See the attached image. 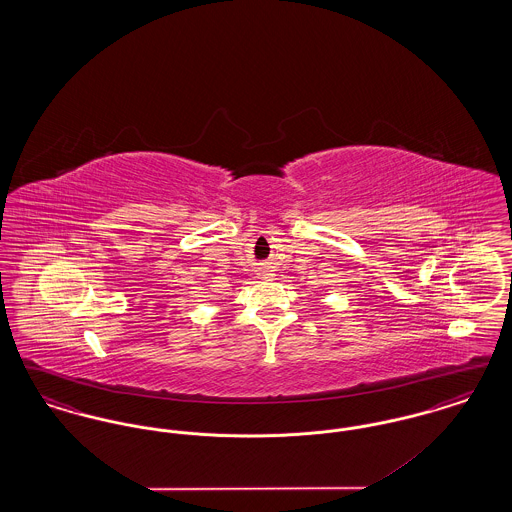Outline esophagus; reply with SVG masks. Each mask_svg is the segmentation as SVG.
I'll return each instance as SVG.
<instances>
[{
    "label": "esophagus",
    "instance_id": "obj_1",
    "mask_svg": "<svg viewBox=\"0 0 512 512\" xmlns=\"http://www.w3.org/2000/svg\"><path fill=\"white\" fill-rule=\"evenodd\" d=\"M261 274H263V278H267V276H270V274H268V270H263Z\"/></svg>",
    "mask_w": 512,
    "mask_h": 512
}]
</instances>
